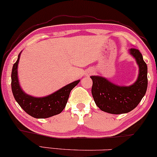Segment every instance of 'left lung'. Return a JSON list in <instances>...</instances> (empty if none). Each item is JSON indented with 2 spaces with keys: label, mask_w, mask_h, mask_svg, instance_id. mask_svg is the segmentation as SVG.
I'll return each mask as SVG.
<instances>
[{
  "label": "left lung",
  "mask_w": 157,
  "mask_h": 157,
  "mask_svg": "<svg viewBox=\"0 0 157 157\" xmlns=\"http://www.w3.org/2000/svg\"><path fill=\"white\" fill-rule=\"evenodd\" d=\"M139 66L137 80L130 86H119L101 76L92 75L91 92L95 103L102 111L112 114L126 113L135 108L145 95L147 87V67L140 50H129Z\"/></svg>",
  "instance_id": "1"
}]
</instances>
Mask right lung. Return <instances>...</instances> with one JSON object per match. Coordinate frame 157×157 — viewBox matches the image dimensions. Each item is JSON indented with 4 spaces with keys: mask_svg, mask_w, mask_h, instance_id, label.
<instances>
[{
    "mask_svg": "<svg viewBox=\"0 0 157 157\" xmlns=\"http://www.w3.org/2000/svg\"><path fill=\"white\" fill-rule=\"evenodd\" d=\"M21 52L12 70V91L14 98L21 107L31 117L36 119H45L57 115L64 109L70 91L80 82L75 81L45 97H34L23 91L17 77V65Z\"/></svg>",
    "mask_w": 157,
    "mask_h": 157,
    "instance_id": "obj_1",
    "label": "right lung"
}]
</instances>
